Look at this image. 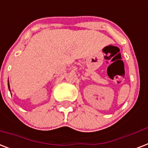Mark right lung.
<instances>
[{"instance_id":"add662e5","label":"right lung","mask_w":148,"mask_h":148,"mask_svg":"<svg viewBox=\"0 0 148 148\" xmlns=\"http://www.w3.org/2000/svg\"><path fill=\"white\" fill-rule=\"evenodd\" d=\"M8 88H9V90H10V86H9V83H8Z\"/></svg>"}]
</instances>
